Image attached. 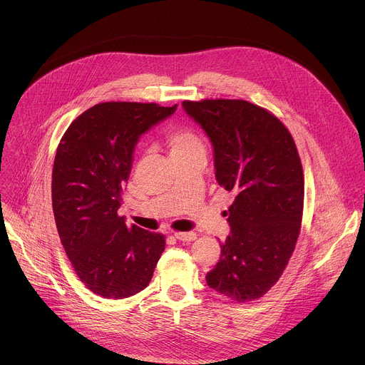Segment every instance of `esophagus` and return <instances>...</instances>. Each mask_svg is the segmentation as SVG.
Listing matches in <instances>:
<instances>
[{
    "label": "esophagus",
    "instance_id": "34e87169",
    "mask_svg": "<svg viewBox=\"0 0 365 365\" xmlns=\"http://www.w3.org/2000/svg\"><path fill=\"white\" fill-rule=\"evenodd\" d=\"M175 237L179 241H193L196 238V232L187 231V232H175Z\"/></svg>",
    "mask_w": 365,
    "mask_h": 365
}]
</instances>
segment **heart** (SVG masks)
I'll return each mask as SVG.
<instances>
[{"label":"heart","mask_w":365,"mask_h":365,"mask_svg":"<svg viewBox=\"0 0 365 365\" xmlns=\"http://www.w3.org/2000/svg\"><path fill=\"white\" fill-rule=\"evenodd\" d=\"M166 144L172 159L190 154H206V145L202 137L190 128H173L166 134Z\"/></svg>","instance_id":"1"}]
</instances>
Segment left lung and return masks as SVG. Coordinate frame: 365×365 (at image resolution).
I'll use <instances>...</instances> for the list:
<instances>
[{
    "label": "left lung",
    "mask_w": 365,
    "mask_h": 365,
    "mask_svg": "<svg viewBox=\"0 0 365 365\" xmlns=\"http://www.w3.org/2000/svg\"><path fill=\"white\" fill-rule=\"evenodd\" d=\"M214 145L215 178L234 193L217 266L206 283L237 302L262 297L284 272L303 212V170L283 123L242 99L183 101Z\"/></svg>",
    "instance_id": "1"
}]
</instances>
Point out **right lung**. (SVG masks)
Masks as SVG:
<instances>
[{
  "label": "right lung",
  "mask_w": 365,
  "mask_h": 365,
  "mask_svg": "<svg viewBox=\"0 0 365 365\" xmlns=\"http://www.w3.org/2000/svg\"><path fill=\"white\" fill-rule=\"evenodd\" d=\"M178 106L102 102L81 114L63 134L51 173V203L61 242L79 280L106 299L145 289L165 237L118 215L140 135Z\"/></svg>",
  "instance_id": "1"
}]
</instances>
